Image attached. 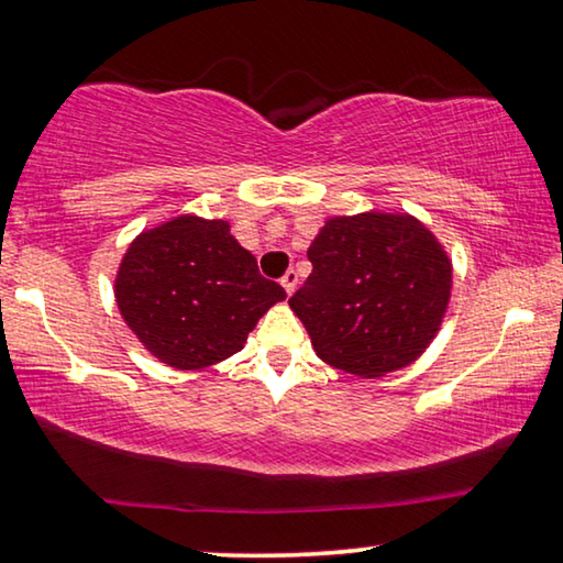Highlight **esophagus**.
Segmentation results:
<instances>
[{
  "label": "esophagus",
  "mask_w": 563,
  "mask_h": 563,
  "mask_svg": "<svg viewBox=\"0 0 563 563\" xmlns=\"http://www.w3.org/2000/svg\"><path fill=\"white\" fill-rule=\"evenodd\" d=\"M297 284H299V276H297V272H294V269H289L287 274L282 276V287H284V291L289 294V297L294 294V289H297Z\"/></svg>",
  "instance_id": "1"
}]
</instances>
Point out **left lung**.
<instances>
[{
	"label": "left lung",
	"mask_w": 563,
	"mask_h": 563,
	"mask_svg": "<svg viewBox=\"0 0 563 563\" xmlns=\"http://www.w3.org/2000/svg\"><path fill=\"white\" fill-rule=\"evenodd\" d=\"M307 256L311 274L289 307L327 365L385 377L412 365L443 327L453 262L412 213L330 216Z\"/></svg>",
	"instance_id": "8db88e82"
}]
</instances>
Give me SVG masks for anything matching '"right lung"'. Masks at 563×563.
<instances>
[{"instance_id": "1", "label": "right lung", "mask_w": 563, "mask_h": 563, "mask_svg": "<svg viewBox=\"0 0 563 563\" xmlns=\"http://www.w3.org/2000/svg\"><path fill=\"white\" fill-rule=\"evenodd\" d=\"M115 301L137 342L176 369H203L244 350L276 301L231 223L180 213L131 241L115 274Z\"/></svg>"}]
</instances>
